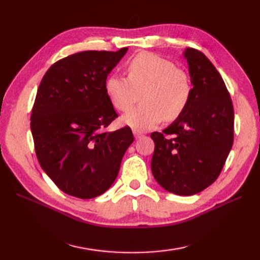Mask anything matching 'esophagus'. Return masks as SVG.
Segmentation results:
<instances>
[{"instance_id":"1","label":"esophagus","mask_w":260,"mask_h":260,"mask_svg":"<svg viewBox=\"0 0 260 260\" xmlns=\"http://www.w3.org/2000/svg\"><path fill=\"white\" fill-rule=\"evenodd\" d=\"M133 134H134V137H135V139H140V137H142V136H143L142 132L137 131V129H134V131H133Z\"/></svg>"}]
</instances>
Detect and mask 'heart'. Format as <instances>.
Listing matches in <instances>:
<instances>
[{
    "instance_id": "obj_1",
    "label": "heart",
    "mask_w": 260,
    "mask_h": 260,
    "mask_svg": "<svg viewBox=\"0 0 260 260\" xmlns=\"http://www.w3.org/2000/svg\"><path fill=\"white\" fill-rule=\"evenodd\" d=\"M126 78L110 74L105 79V91L113 106L127 113L141 99L136 109L125 115L121 123L137 131L151 129L164 119H178L192 98L189 74L170 60L152 52H140L125 64Z\"/></svg>"
}]
</instances>
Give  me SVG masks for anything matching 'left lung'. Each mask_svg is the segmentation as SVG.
<instances>
[{"label":"left lung","instance_id":"left-lung-1","mask_svg":"<svg viewBox=\"0 0 260 260\" xmlns=\"http://www.w3.org/2000/svg\"><path fill=\"white\" fill-rule=\"evenodd\" d=\"M193 85L185 112L154 141L152 173L178 196H193L218 179L234 143V106L222 77L204 54L187 48Z\"/></svg>","mask_w":260,"mask_h":260}]
</instances>
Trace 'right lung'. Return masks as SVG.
Segmentation results:
<instances>
[{"label": "right lung", "instance_id": "right-lung-1", "mask_svg": "<svg viewBox=\"0 0 260 260\" xmlns=\"http://www.w3.org/2000/svg\"><path fill=\"white\" fill-rule=\"evenodd\" d=\"M126 51L70 54L48 69L38 88L30 124L38 161L71 197L92 199L106 192L134 141L128 126L105 131L118 117L105 79Z\"/></svg>", "mask_w": 260, "mask_h": 260}]
</instances>
